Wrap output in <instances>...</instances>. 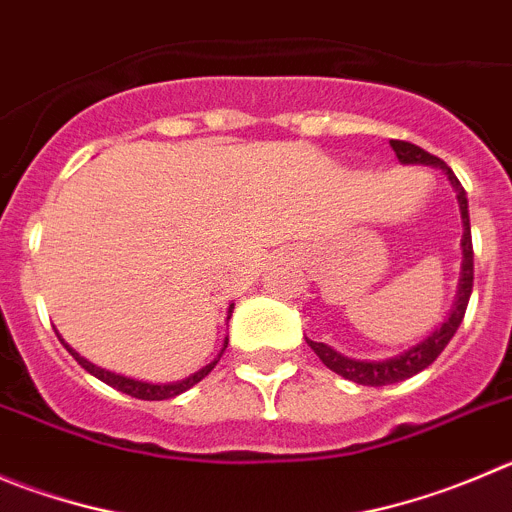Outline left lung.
<instances>
[{
	"mask_svg": "<svg viewBox=\"0 0 512 512\" xmlns=\"http://www.w3.org/2000/svg\"><path fill=\"white\" fill-rule=\"evenodd\" d=\"M391 148L396 151V159H399L401 164L439 166V169L447 174L450 184L455 186L457 202H460V212H462V227H465V232H462V255H465V260H462L460 293H457V303H455V308H452L450 318L442 323V328H439V331H434L432 336L424 338L422 343H417L414 348L404 351L401 356L386 358V361H356V358L341 356V353H336L331 346H326V343H318V341H310V338H305V341H308V346L313 348L315 353H318V358H321L328 369L336 371V374L343 376V379L356 381V384H361V386L396 384V381L412 379L414 374H419V371L427 369L429 364H434L439 353L447 348V343H450L452 336L457 333L462 318H465L467 303H470V295H472V280H475V262H472V234H470V212H467V194H465V189H462L460 179L455 176V171L444 164L442 159H437V156H432L429 151H424V148L414 146V143H409V141H391Z\"/></svg>",
	"mask_w": 512,
	"mask_h": 512,
	"instance_id": "left-lung-1",
	"label": "left lung"
}]
</instances>
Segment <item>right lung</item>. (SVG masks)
<instances>
[{
  "instance_id": "right-lung-1",
  "label": "right lung",
  "mask_w": 512,
  "mask_h": 512,
  "mask_svg": "<svg viewBox=\"0 0 512 512\" xmlns=\"http://www.w3.org/2000/svg\"><path fill=\"white\" fill-rule=\"evenodd\" d=\"M229 313H232V310H229ZM60 341H62V338H60ZM65 348H68V351L73 353V358H75V361H78V364L83 366V369L88 371V374H93L95 379L105 381V384H108V386H113V389L123 391V394H128V396H136V399H143V401H161V399H174V396L184 394L186 389H191V386H194V384H199V381H202L204 376H207L209 371H212L214 366H217V361H219V358H214L212 364H209V366H204L202 371H197V374H191L189 379L174 381V384H146V381L128 379V376L113 374V371H105V369H100V366L90 364L88 358H83V356H80V353H75L73 348L68 346V343H65ZM224 348H227V346H224ZM222 353H224V351H222ZM222 353H219V356H222Z\"/></svg>"
}]
</instances>
